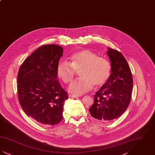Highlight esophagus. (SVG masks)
<instances>
[{
    "mask_svg": "<svg viewBox=\"0 0 155 155\" xmlns=\"http://www.w3.org/2000/svg\"><path fill=\"white\" fill-rule=\"evenodd\" d=\"M68 96L71 97H81V95H75V94H70V95H68Z\"/></svg>",
    "mask_w": 155,
    "mask_h": 155,
    "instance_id": "34e87169",
    "label": "esophagus"
}]
</instances>
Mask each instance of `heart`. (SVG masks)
Masks as SVG:
<instances>
[{
	"label": "heart",
	"instance_id": "heart-1",
	"mask_svg": "<svg viewBox=\"0 0 155 155\" xmlns=\"http://www.w3.org/2000/svg\"><path fill=\"white\" fill-rule=\"evenodd\" d=\"M79 71L81 78L72 82L68 88L69 92L75 95L87 92L94 85L96 87L103 86L110 76V63L107 59L84 49L72 54L68 63L61 61L57 67L58 76L64 83L70 82L75 71Z\"/></svg>",
	"mask_w": 155,
	"mask_h": 155
}]
</instances>
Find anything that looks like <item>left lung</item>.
<instances>
[{
	"label": "left lung",
	"mask_w": 155,
	"mask_h": 155,
	"mask_svg": "<svg viewBox=\"0 0 155 155\" xmlns=\"http://www.w3.org/2000/svg\"><path fill=\"white\" fill-rule=\"evenodd\" d=\"M110 61V76L96 91L94 102L89 108L91 115L107 122L119 117L128 107L132 94L133 80L128 64L118 51L107 48Z\"/></svg>",
	"instance_id": "left-lung-1"
}]
</instances>
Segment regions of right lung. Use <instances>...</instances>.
<instances>
[{"label": "right lung", "instance_id": "right-lung-1", "mask_svg": "<svg viewBox=\"0 0 155 155\" xmlns=\"http://www.w3.org/2000/svg\"><path fill=\"white\" fill-rule=\"evenodd\" d=\"M63 54L59 45L42 46L24 60L18 73V97L22 110L42 125H56L63 118L68 96L57 74Z\"/></svg>", "mask_w": 155, "mask_h": 155}]
</instances>
